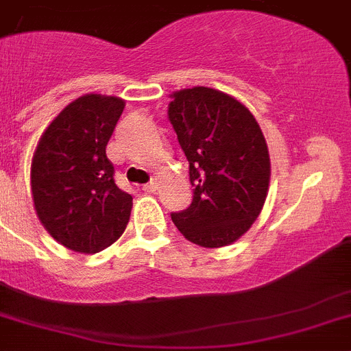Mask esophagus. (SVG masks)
Instances as JSON below:
<instances>
[{"label":"esophagus","instance_id":"esophagus-1","mask_svg":"<svg viewBox=\"0 0 351 351\" xmlns=\"http://www.w3.org/2000/svg\"><path fill=\"white\" fill-rule=\"evenodd\" d=\"M156 188H158V182H156V179H152V181L146 182V184L143 186V191L153 193V191H156Z\"/></svg>","mask_w":351,"mask_h":351}]
</instances>
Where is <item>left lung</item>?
Here are the masks:
<instances>
[{
    "label": "left lung",
    "mask_w": 351,
    "mask_h": 351,
    "mask_svg": "<svg viewBox=\"0 0 351 351\" xmlns=\"http://www.w3.org/2000/svg\"><path fill=\"white\" fill-rule=\"evenodd\" d=\"M169 120L195 188L191 205L172 213V222L195 245H231L252 228L269 191L262 129L243 103L203 86L173 93Z\"/></svg>",
    "instance_id": "8db88e82"
}]
</instances>
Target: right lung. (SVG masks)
<instances>
[{
	"label": "right lung",
	"instance_id": "obj_1",
	"mask_svg": "<svg viewBox=\"0 0 351 351\" xmlns=\"http://www.w3.org/2000/svg\"><path fill=\"white\" fill-rule=\"evenodd\" d=\"M117 96L86 95L66 105L39 139L31 167L34 208L65 248L98 253L125 231L132 196L115 184L106 145L123 112Z\"/></svg>",
	"mask_w": 351,
	"mask_h": 351
}]
</instances>
